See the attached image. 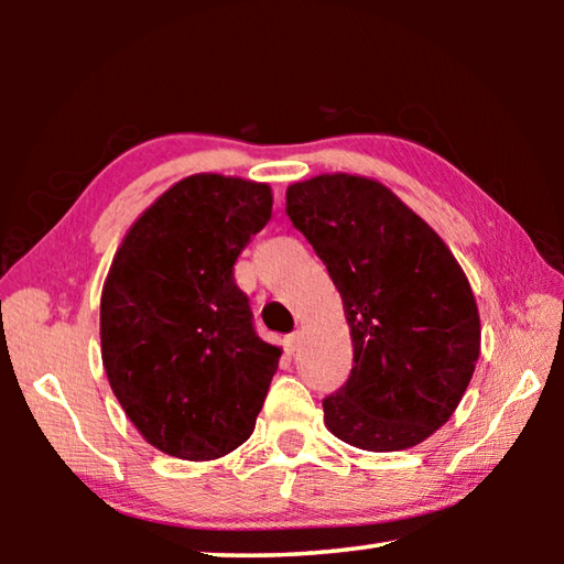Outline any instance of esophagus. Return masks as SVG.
Instances as JSON below:
<instances>
[{
	"label": "esophagus",
	"mask_w": 564,
	"mask_h": 564,
	"mask_svg": "<svg viewBox=\"0 0 564 564\" xmlns=\"http://www.w3.org/2000/svg\"><path fill=\"white\" fill-rule=\"evenodd\" d=\"M299 346H301V333H291V336L283 338V348L285 352H291V356L299 350Z\"/></svg>",
	"instance_id": "esophagus-1"
}]
</instances>
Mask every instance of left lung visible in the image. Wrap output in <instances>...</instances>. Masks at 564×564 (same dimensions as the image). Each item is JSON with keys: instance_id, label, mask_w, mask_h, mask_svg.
<instances>
[{"instance_id": "8db88e82", "label": "left lung", "mask_w": 564, "mask_h": 564, "mask_svg": "<svg viewBox=\"0 0 564 564\" xmlns=\"http://www.w3.org/2000/svg\"><path fill=\"white\" fill-rule=\"evenodd\" d=\"M285 214L326 263L350 326L346 386L323 400L343 443L405 451L447 423L480 356L470 283L423 218L366 176L291 184Z\"/></svg>"}]
</instances>
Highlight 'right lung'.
<instances>
[{
    "instance_id": "add662e5",
    "label": "right lung",
    "mask_w": 564,
    "mask_h": 564,
    "mask_svg": "<svg viewBox=\"0 0 564 564\" xmlns=\"http://www.w3.org/2000/svg\"><path fill=\"white\" fill-rule=\"evenodd\" d=\"M265 184L196 174L123 238L101 291V360L161 453L216 460L253 433L281 348L256 336L234 263L271 218Z\"/></svg>"
}]
</instances>
